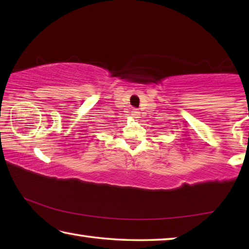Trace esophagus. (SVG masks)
Wrapping results in <instances>:
<instances>
[{"label": "esophagus", "mask_w": 249, "mask_h": 249, "mask_svg": "<svg viewBox=\"0 0 249 249\" xmlns=\"http://www.w3.org/2000/svg\"><path fill=\"white\" fill-rule=\"evenodd\" d=\"M140 115H141V112H138L136 108H134L133 111H132V116L135 117V119H138V117H140Z\"/></svg>", "instance_id": "esophagus-1"}]
</instances>
